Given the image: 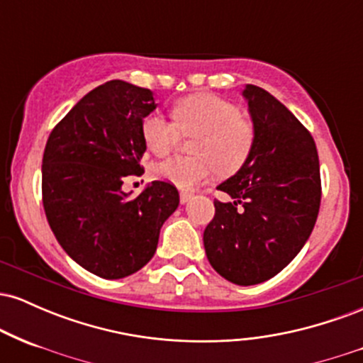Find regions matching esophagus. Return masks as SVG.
<instances>
[{
    "label": "esophagus",
    "mask_w": 363,
    "mask_h": 363,
    "mask_svg": "<svg viewBox=\"0 0 363 363\" xmlns=\"http://www.w3.org/2000/svg\"><path fill=\"white\" fill-rule=\"evenodd\" d=\"M191 193H187V191H181V194H179V198H181V203H187L191 199Z\"/></svg>",
    "instance_id": "34e87169"
}]
</instances>
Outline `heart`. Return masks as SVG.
<instances>
[{"instance_id": "heart-1", "label": "heart", "mask_w": 363, "mask_h": 363, "mask_svg": "<svg viewBox=\"0 0 363 363\" xmlns=\"http://www.w3.org/2000/svg\"><path fill=\"white\" fill-rule=\"evenodd\" d=\"M172 119L148 114L141 123L145 145L158 157L169 155L181 135H198L191 153L196 157H172L153 169L157 179L179 187H194L205 182L216 167L220 174H234L251 155L256 129L240 116L235 104L211 94H198L179 101Z\"/></svg>"}]
</instances>
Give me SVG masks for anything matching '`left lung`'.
Returning <instances> with one entry per match:
<instances>
[{
    "mask_svg": "<svg viewBox=\"0 0 363 363\" xmlns=\"http://www.w3.org/2000/svg\"><path fill=\"white\" fill-rule=\"evenodd\" d=\"M256 140L247 162L220 191L203 242L210 264L235 285H257L278 274L309 239L320 206L315 143L306 126L261 86L247 85Z\"/></svg>",
    "mask_w": 363,
    "mask_h": 363,
    "instance_id": "left-lung-1",
    "label": "left lung"
}]
</instances>
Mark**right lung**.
I'll return each instance as SVG.
<instances>
[{
	"label": "right lung",
	"instance_id": "1",
	"mask_svg": "<svg viewBox=\"0 0 363 363\" xmlns=\"http://www.w3.org/2000/svg\"><path fill=\"white\" fill-rule=\"evenodd\" d=\"M157 107L152 90L123 80L97 86L60 123L43 157V205L66 254L107 280L129 277L157 251L179 206L176 186L153 181L128 199L124 177L140 176L141 123Z\"/></svg>",
	"mask_w": 363,
	"mask_h": 363
}]
</instances>
